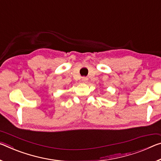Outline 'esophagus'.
Segmentation results:
<instances>
[{"label":"esophagus","instance_id":"34e87169","mask_svg":"<svg viewBox=\"0 0 161 161\" xmlns=\"http://www.w3.org/2000/svg\"><path fill=\"white\" fill-rule=\"evenodd\" d=\"M81 81H82L83 83H86L88 81V78L85 77V76H84V77L81 78Z\"/></svg>","mask_w":161,"mask_h":161}]
</instances>
